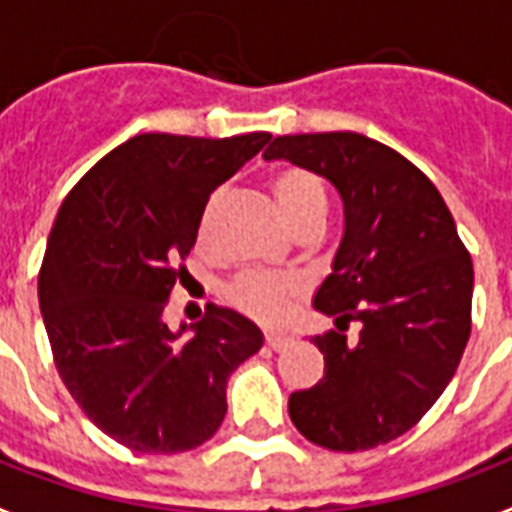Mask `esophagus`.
Segmentation results:
<instances>
[{
	"mask_svg": "<svg viewBox=\"0 0 512 512\" xmlns=\"http://www.w3.org/2000/svg\"><path fill=\"white\" fill-rule=\"evenodd\" d=\"M292 343L290 335H279V333H265V346L271 351H282Z\"/></svg>",
	"mask_w": 512,
	"mask_h": 512,
	"instance_id": "obj_1",
	"label": "esophagus"
}]
</instances>
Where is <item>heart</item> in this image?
Instances as JSON below:
<instances>
[{
	"instance_id": "1",
	"label": "heart",
	"mask_w": 512,
	"mask_h": 512,
	"mask_svg": "<svg viewBox=\"0 0 512 512\" xmlns=\"http://www.w3.org/2000/svg\"><path fill=\"white\" fill-rule=\"evenodd\" d=\"M271 190L292 230H300L311 222H325L327 193L317 174L298 169V166H287V169H279L273 174ZM212 214L214 201L206 206L201 220H198V244H206V239H209ZM298 292V282L284 279V276L241 273L239 279L230 282L228 303L244 311L247 317L257 319V322H279L287 314V306L298 298Z\"/></svg>"
}]
</instances>
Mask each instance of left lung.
Returning <instances> with one entry per match:
<instances>
[{
	"instance_id": "obj_1",
	"label": "left lung",
	"mask_w": 512,
	"mask_h": 512,
	"mask_svg": "<svg viewBox=\"0 0 512 512\" xmlns=\"http://www.w3.org/2000/svg\"><path fill=\"white\" fill-rule=\"evenodd\" d=\"M265 161L317 171L343 198L341 247L314 306L325 376L290 395V419L330 451L405 435L454 378L473 327V260L438 187L400 152L351 131L276 136ZM361 325L357 342L342 335Z\"/></svg>"
}]
</instances>
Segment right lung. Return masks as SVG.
Instances as JSON below:
<instances>
[{"mask_svg":"<svg viewBox=\"0 0 512 512\" xmlns=\"http://www.w3.org/2000/svg\"><path fill=\"white\" fill-rule=\"evenodd\" d=\"M271 134H139L69 190L39 268L53 362L74 403L120 446L179 454L225 419L233 370L263 346L249 319L209 303L179 341L163 322L209 195Z\"/></svg>","mask_w":512,"mask_h":512,"instance_id":"obj_1","label":"right lung"}]
</instances>
